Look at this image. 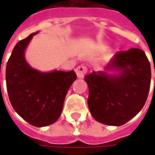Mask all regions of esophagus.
<instances>
[{
	"label": "esophagus",
	"mask_w": 155,
	"mask_h": 155,
	"mask_svg": "<svg viewBox=\"0 0 155 155\" xmlns=\"http://www.w3.org/2000/svg\"><path fill=\"white\" fill-rule=\"evenodd\" d=\"M75 72H76V74H77V77L81 79V78H84V74H86L87 69L84 65H80L75 69Z\"/></svg>",
	"instance_id": "34e87169"
}]
</instances>
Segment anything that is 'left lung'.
<instances>
[{
    "label": "left lung",
    "mask_w": 155,
    "mask_h": 155,
    "mask_svg": "<svg viewBox=\"0 0 155 155\" xmlns=\"http://www.w3.org/2000/svg\"><path fill=\"white\" fill-rule=\"evenodd\" d=\"M104 69L84 76L88 105L98 122L120 126L133 119L146 102L151 81L150 61L142 50L133 48L116 53ZM109 70L117 74H109Z\"/></svg>",
    "instance_id": "1"
}]
</instances>
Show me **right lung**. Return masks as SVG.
I'll return each instance as SVG.
<instances>
[{"instance_id": "obj_1", "label": "right lung", "mask_w": 155, "mask_h": 155, "mask_svg": "<svg viewBox=\"0 0 155 155\" xmlns=\"http://www.w3.org/2000/svg\"><path fill=\"white\" fill-rule=\"evenodd\" d=\"M32 33L15 45L5 70L9 99L17 114L35 127L54 123L63 110L64 98L76 80L74 71L41 72L26 62L25 51Z\"/></svg>"}]
</instances>
